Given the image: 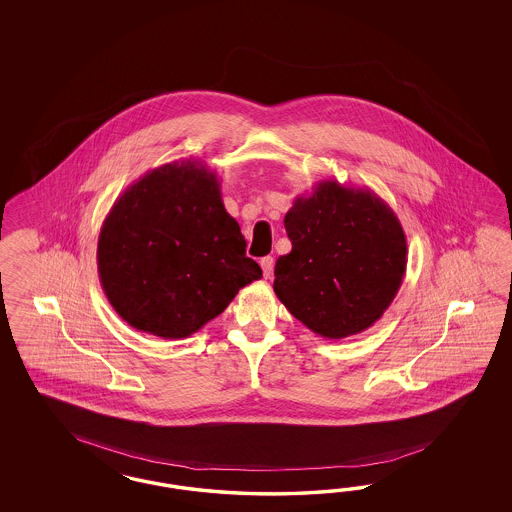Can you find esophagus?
Segmentation results:
<instances>
[{
	"label": "esophagus",
	"mask_w": 512,
	"mask_h": 512,
	"mask_svg": "<svg viewBox=\"0 0 512 512\" xmlns=\"http://www.w3.org/2000/svg\"><path fill=\"white\" fill-rule=\"evenodd\" d=\"M261 268H263L264 278H270L272 272H274V259L272 257H263L261 259Z\"/></svg>",
	"instance_id": "34e87169"
}]
</instances>
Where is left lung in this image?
<instances>
[{
  "label": "left lung",
  "mask_w": 512,
  "mask_h": 512,
  "mask_svg": "<svg viewBox=\"0 0 512 512\" xmlns=\"http://www.w3.org/2000/svg\"><path fill=\"white\" fill-rule=\"evenodd\" d=\"M293 249L274 268V293L311 332L341 340L377 323L398 295L407 240L377 193L317 182L285 214Z\"/></svg>",
  "instance_id": "8db88e82"
}]
</instances>
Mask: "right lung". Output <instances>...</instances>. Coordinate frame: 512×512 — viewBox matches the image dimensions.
Wrapping results in <instances>:
<instances>
[{"mask_svg": "<svg viewBox=\"0 0 512 512\" xmlns=\"http://www.w3.org/2000/svg\"><path fill=\"white\" fill-rule=\"evenodd\" d=\"M201 159L146 172L112 204L97 240L99 281L125 323L184 340L263 278Z\"/></svg>", "mask_w": 512, "mask_h": 512, "instance_id": "1", "label": "right lung"}]
</instances>
